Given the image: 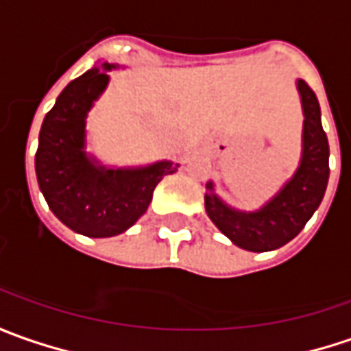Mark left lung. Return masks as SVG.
<instances>
[{
    "instance_id": "1",
    "label": "left lung",
    "mask_w": 351,
    "mask_h": 351,
    "mask_svg": "<svg viewBox=\"0 0 351 351\" xmlns=\"http://www.w3.org/2000/svg\"><path fill=\"white\" fill-rule=\"evenodd\" d=\"M297 93L303 108L301 159L295 173L264 206L252 212H243L225 204L206 184V213L213 225L233 245L250 252H268L284 247L301 233L322 202L328 184V139L320 124V106L317 95L303 79H297Z\"/></svg>"
}]
</instances>
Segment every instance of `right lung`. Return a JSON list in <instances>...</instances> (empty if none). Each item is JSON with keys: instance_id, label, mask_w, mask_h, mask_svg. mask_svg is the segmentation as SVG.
<instances>
[{"instance_id": "add662e5", "label": "right lung", "mask_w": 351, "mask_h": 351, "mask_svg": "<svg viewBox=\"0 0 351 351\" xmlns=\"http://www.w3.org/2000/svg\"><path fill=\"white\" fill-rule=\"evenodd\" d=\"M116 64H95L73 79L44 116L34 157L36 180L48 208L79 235L104 239L128 231L138 221L163 176L178 163L108 167L87 152V116L108 87L106 71Z\"/></svg>"}]
</instances>
